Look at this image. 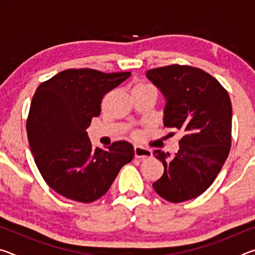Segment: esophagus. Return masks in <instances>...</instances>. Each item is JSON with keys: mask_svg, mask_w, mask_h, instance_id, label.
<instances>
[{"mask_svg": "<svg viewBox=\"0 0 255 255\" xmlns=\"http://www.w3.org/2000/svg\"><path fill=\"white\" fill-rule=\"evenodd\" d=\"M133 154H135L136 158H139V159L152 157V152H150L148 148L140 147V146H135V148H133Z\"/></svg>", "mask_w": 255, "mask_h": 255, "instance_id": "obj_1", "label": "esophagus"}]
</instances>
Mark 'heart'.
I'll list each match as a JSON object with an SVG mask.
<instances>
[{
    "label": "heart",
    "instance_id": "obj_1",
    "mask_svg": "<svg viewBox=\"0 0 255 255\" xmlns=\"http://www.w3.org/2000/svg\"><path fill=\"white\" fill-rule=\"evenodd\" d=\"M145 89H153V86L147 83H144V82H138V83H136L135 86H133L132 91H136V90H145Z\"/></svg>",
    "mask_w": 255,
    "mask_h": 255
}]
</instances>
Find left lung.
Instances as JSON below:
<instances>
[{
  "mask_svg": "<svg viewBox=\"0 0 255 255\" xmlns=\"http://www.w3.org/2000/svg\"><path fill=\"white\" fill-rule=\"evenodd\" d=\"M146 76L166 100L164 126L184 132L174 156L154 150L164 173L153 188L174 204L193 199L213 184L230 153V96L215 77L197 67L174 64L149 70Z\"/></svg>",
  "mask_w": 255,
  "mask_h": 255,
  "instance_id": "8db88e82",
  "label": "left lung"
}]
</instances>
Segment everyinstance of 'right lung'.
I'll return each instance as SVG.
<instances>
[{
	"instance_id": "obj_1",
	"label": "right lung",
	"mask_w": 255,
	"mask_h": 255,
	"mask_svg": "<svg viewBox=\"0 0 255 255\" xmlns=\"http://www.w3.org/2000/svg\"><path fill=\"white\" fill-rule=\"evenodd\" d=\"M130 74L71 68L42 82L34 92L27 119L29 146L42 178L60 196L96 201L133 158L131 144L120 140L94 149L85 131L100 115L103 97Z\"/></svg>"
}]
</instances>
